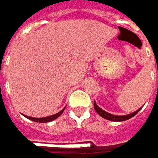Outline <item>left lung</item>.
<instances>
[{"label":"left lung","instance_id":"left-lung-1","mask_svg":"<svg viewBox=\"0 0 158 158\" xmlns=\"http://www.w3.org/2000/svg\"><path fill=\"white\" fill-rule=\"evenodd\" d=\"M94 107L95 112H96L100 116H102L103 118L107 119V120H110V121H115V122H121V121L128 120L131 117L135 116V115L141 110V108H142V107H141V108H139L138 110H136L135 112H134V113H132V114H127V115H114V114H109L107 112L104 111L102 108H100V107L96 105L95 101L94 102Z\"/></svg>","mask_w":158,"mask_h":158}]
</instances>
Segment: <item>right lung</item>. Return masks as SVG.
Returning a JSON list of instances; mask_svg holds the SVG:
<instances>
[{"instance_id": "1", "label": "right lung", "mask_w": 158, "mask_h": 158, "mask_svg": "<svg viewBox=\"0 0 158 158\" xmlns=\"http://www.w3.org/2000/svg\"><path fill=\"white\" fill-rule=\"evenodd\" d=\"M65 108H64L63 110H61L59 113H57V114H52V115H49V116H46V117H43V118H36V117H31V116H27V115H24L26 118H28L30 120H31V121H34V122H39V123H47V122H51V121H52V120H54V119H56L57 117H59L61 114H62V113L64 112V110Z\"/></svg>"}]
</instances>
